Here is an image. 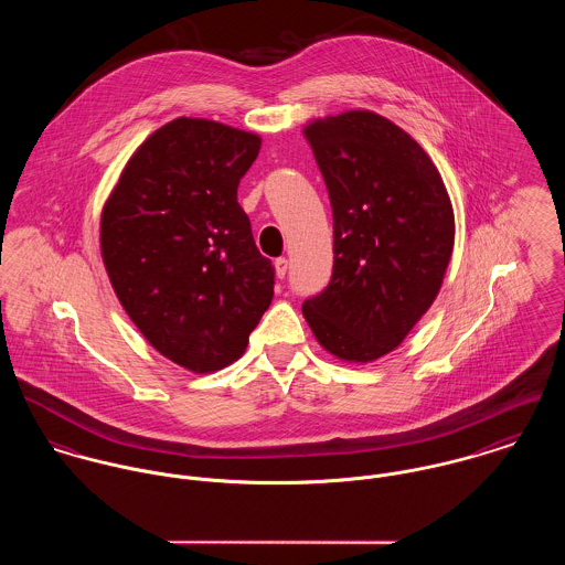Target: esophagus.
<instances>
[{"mask_svg":"<svg viewBox=\"0 0 565 565\" xmlns=\"http://www.w3.org/2000/svg\"><path fill=\"white\" fill-rule=\"evenodd\" d=\"M274 269H276V276H278V278H285V276H287V269H289V260L285 257L276 258V260H274Z\"/></svg>","mask_w":565,"mask_h":565,"instance_id":"esophagus-1","label":"esophagus"}]
</instances>
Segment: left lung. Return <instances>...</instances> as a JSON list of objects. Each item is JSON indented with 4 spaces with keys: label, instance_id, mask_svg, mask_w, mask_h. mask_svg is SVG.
Here are the masks:
<instances>
[{
    "label": "left lung",
    "instance_id": "8db88e82",
    "mask_svg": "<svg viewBox=\"0 0 565 565\" xmlns=\"http://www.w3.org/2000/svg\"><path fill=\"white\" fill-rule=\"evenodd\" d=\"M305 136L334 220L332 278L305 300V319L332 356L382 359L440 291L456 239L454 206L429 154L375 111L317 118Z\"/></svg>",
    "mask_w": 565,
    "mask_h": 565
}]
</instances>
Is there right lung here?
I'll list each match as a JSON object with an SVG mask.
<instances>
[{"label":"right lung","instance_id":"1","mask_svg":"<svg viewBox=\"0 0 565 565\" xmlns=\"http://www.w3.org/2000/svg\"><path fill=\"white\" fill-rule=\"evenodd\" d=\"M260 138L206 118H174L127 161L102 213V257L131 321L194 373L242 359L274 298L237 203Z\"/></svg>","mask_w":565,"mask_h":565}]
</instances>
